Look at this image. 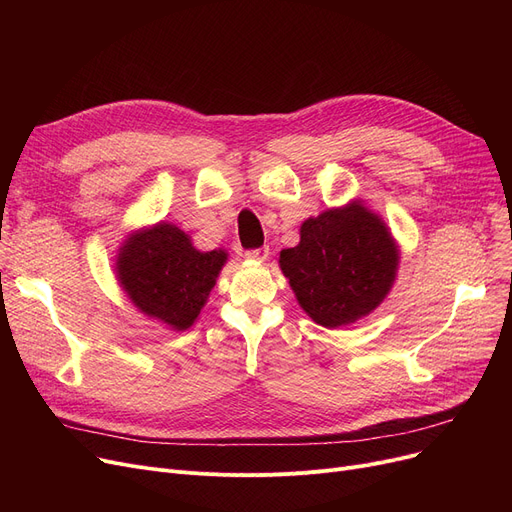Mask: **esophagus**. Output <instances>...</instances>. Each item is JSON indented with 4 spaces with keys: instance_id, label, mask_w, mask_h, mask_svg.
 <instances>
[{
    "instance_id": "esophagus-1",
    "label": "esophagus",
    "mask_w": 512,
    "mask_h": 512,
    "mask_svg": "<svg viewBox=\"0 0 512 512\" xmlns=\"http://www.w3.org/2000/svg\"><path fill=\"white\" fill-rule=\"evenodd\" d=\"M267 255H270V249H267V247L251 249V251H247V253H245V257H247V259H251V261H265V259H267Z\"/></svg>"
}]
</instances>
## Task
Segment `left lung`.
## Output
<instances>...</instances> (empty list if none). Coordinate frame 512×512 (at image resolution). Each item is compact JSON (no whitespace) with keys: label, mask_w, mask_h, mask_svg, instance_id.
<instances>
[{"label":"left lung","mask_w":512,"mask_h":512,"mask_svg":"<svg viewBox=\"0 0 512 512\" xmlns=\"http://www.w3.org/2000/svg\"><path fill=\"white\" fill-rule=\"evenodd\" d=\"M398 259L380 215L351 201L305 220L301 242L280 253V267L315 324L340 328L380 307L396 280Z\"/></svg>","instance_id":"left-lung-1"}]
</instances>
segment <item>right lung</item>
I'll list each match as a JSON object with an SVG mask.
<instances>
[{
	"label": "right lung",
	"instance_id": "1",
	"mask_svg": "<svg viewBox=\"0 0 512 512\" xmlns=\"http://www.w3.org/2000/svg\"><path fill=\"white\" fill-rule=\"evenodd\" d=\"M226 259V251H199L178 226L159 222L128 234L116 276L134 307L180 332L195 324Z\"/></svg>",
	"mask_w": 512,
	"mask_h": 512
}]
</instances>
